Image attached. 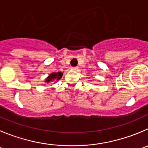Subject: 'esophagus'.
Wrapping results in <instances>:
<instances>
[{
	"instance_id": "1",
	"label": "esophagus",
	"mask_w": 148,
	"mask_h": 148,
	"mask_svg": "<svg viewBox=\"0 0 148 148\" xmlns=\"http://www.w3.org/2000/svg\"><path fill=\"white\" fill-rule=\"evenodd\" d=\"M77 69H78V68H77V67H71V69L73 70V71H77Z\"/></svg>"
}]
</instances>
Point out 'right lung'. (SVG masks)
Instances as JSON below:
<instances>
[{"label":"right lung","instance_id":"add662e5","mask_svg":"<svg viewBox=\"0 0 148 148\" xmlns=\"http://www.w3.org/2000/svg\"><path fill=\"white\" fill-rule=\"evenodd\" d=\"M63 76V73L62 72H56V73H52L49 77L47 79L46 82L49 83L50 82H53V81H58Z\"/></svg>","mask_w":148,"mask_h":148}]
</instances>
